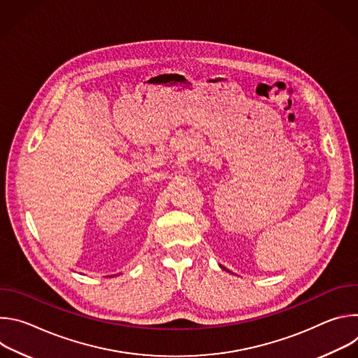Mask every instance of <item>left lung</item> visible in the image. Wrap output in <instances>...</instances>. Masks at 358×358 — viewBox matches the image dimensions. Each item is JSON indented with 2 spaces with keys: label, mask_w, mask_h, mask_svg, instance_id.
<instances>
[{
  "label": "left lung",
  "mask_w": 358,
  "mask_h": 358,
  "mask_svg": "<svg viewBox=\"0 0 358 358\" xmlns=\"http://www.w3.org/2000/svg\"><path fill=\"white\" fill-rule=\"evenodd\" d=\"M224 269H225V268H224Z\"/></svg>",
  "instance_id": "left-lung-1"
}]
</instances>
